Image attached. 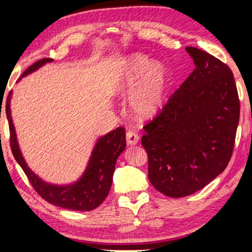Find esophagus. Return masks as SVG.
Segmentation results:
<instances>
[{"mask_svg":"<svg viewBox=\"0 0 252 252\" xmlns=\"http://www.w3.org/2000/svg\"><path fill=\"white\" fill-rule=\"evenodd\" d=\"M139 139H140L139 135H137L136 132H134V130H128L126 134V141L129 146H134V144H136L139 142Z\"/></svg>","mask_w":252,"mask_h":252,"instance_id":"1","label":"esophagus"}]
</instances>
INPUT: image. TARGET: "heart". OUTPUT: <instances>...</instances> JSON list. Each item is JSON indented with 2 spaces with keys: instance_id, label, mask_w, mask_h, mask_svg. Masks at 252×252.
<instances>
[{
  "instance_id": "1",
  "label": "heart",
  "mask_w": 252,
  "mask_h": 252,
  "mask_svg": "<svg viewBox=\"0 0 252 252\" xmlns=\"http://www.w3.org/2000/svg\"><path fill=\"white\" fill-rule=\"evenodd\" d=\"M133 88L134 91L129 97L132 111L140 118L155 116L163 106L168 89L166 67L160 63L151 64L150 58L144 55L130 56L119 75L117 91L122 94H128Z\"/></svg>"
}]
</instances>
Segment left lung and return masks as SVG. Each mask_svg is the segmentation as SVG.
Instances as JSON below:
<instances>
[{
    "label": "left lung",
    "mask_w": 252,
    "mask_h": 252,
    "mask_svg": "<svg viewBox=\"0 0 252 252\" xmlns=\"http://www.w3.org/2000/svg\"><path fill=\"white\" fill-rule=\"evenodd\" d=\"M195 70L143 126L148 178L168 197L204 188L228 165L240 119L233 72L218 58L186 47Z\"/></svg>",
    "instance_id": "left-lung-1"
}]
</instances>
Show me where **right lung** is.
I'll return each instance as SVG.
<instances>
[{
    "mask_svg": "<svg viewBox=\"0 0 252 252\" xmlns=\"http://www.w3.org/2000/svg\"><path fill=\"white\" fill-rule=\"evenodd\" d=\"M53 61L54 60L51 58L39 60L31 65L29 68H26L22 77H25L26 74L35 71L47 62ZM10 99H11V92L9 93L5 102V113L10 132V148H11L13 157L18 161L23 171L25 172L34 190L50 204L63 209L73 210V211H91L101 205L111 188L112 175L115 172L117 158L126 148L125 128L117 127L116 129L102 136L97 141L87 170H86L84 177L77 184L58 187V186L46 184L27 167L25 160L20 154L18 143H17L15 127H13L11 111H10Z\"/></svg>",
    "mask_w": 252,
    "mask_h": 252,
    "instance_id": "obj_1",
    "label": "right lung"
}]
</instances>
